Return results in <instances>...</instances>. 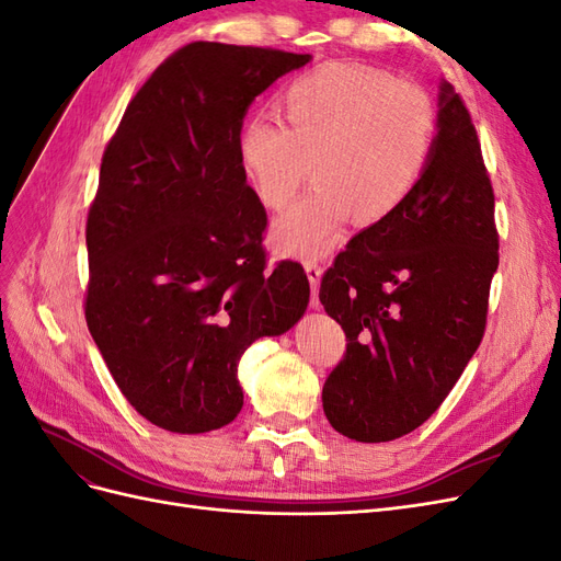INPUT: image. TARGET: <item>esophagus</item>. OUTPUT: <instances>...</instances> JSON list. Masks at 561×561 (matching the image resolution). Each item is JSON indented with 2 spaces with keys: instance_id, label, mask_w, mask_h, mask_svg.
I'll list each match as a JSON object with an SVG mask.
<instances>
[{
  "instance_id": "1",
  "label": "esophagus",
  "mask_w": 561,
  "mask_h": 561,
  "mask_svg": "<svg viewBox=\"0 0 561 561\" xmlns=\"http://www.w3.org/2000/svg\"><path fill=\"white\" fill-rule=\"evenodd\" d=\"M304 268H307V276H309V283H311V307L318 309V285H320V278H322V268L316 260H307L304 262Z\"/></svg>"
}]
</instances>
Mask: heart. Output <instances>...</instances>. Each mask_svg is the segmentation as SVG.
I'll list each match as a JSON object with an SVG mask.
<instances>
[{
    "mask_svg": "<svg viewBox=\"0 0 561 561\" xmlns=\"http://www.w3.org/2000/svg\"><path fill=\"white\" fill-rule=\"evenodd\" d=\"M280 126L252 118L239 161L268 210H285L311 175L318 190L274 227L290 254L325 252L351 213L363 225L396 215L426 171L435 107L414 83L360 65H322L276 100Z\"/></svg>",
    "mask_w": 561,
    "mask_h": 561,
    "instance_id": "b5f03b06",
    "label": "heart"
}]
</instances>
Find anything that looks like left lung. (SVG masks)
I'll return each mask as SVG.
<instances>
[{"label":"left lung","instance_id":"8db88e82","mask_svg":"<svg viewBox=\"0 0 561 561\" xmlns=\"http://www.w3.org/2000/svg\"><path fill=\"white\" fill-rule=\"evenodd\" d=\"M431 161L404 206L353 236L322 276L320 301L346 332L322 410L355 443L419 428L478 351L499 268L494 190L478 133L439 83Z\"/></svg>","mask_w":561,"mask_h":561}]
</instances>
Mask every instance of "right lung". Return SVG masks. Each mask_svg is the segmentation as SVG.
<instances>
[{"label":"right lung","instance_id":"right-lung-1","mask_svg":"<svg viewBox=\"0 0 561 561\" xmlns=\"http://www.w3.org/2000/svg\"><path fill=\"white\" fill-rule=\"evenodd\" d=\"M309 54L217 42L165 58L128 103L87 222V322L126 400L196 435L239 416V360L307 311L297 262L266 271V210L239 135L252 100Z\"/></svg>","mask_w":561,"mask_h":561}]
</instances>
